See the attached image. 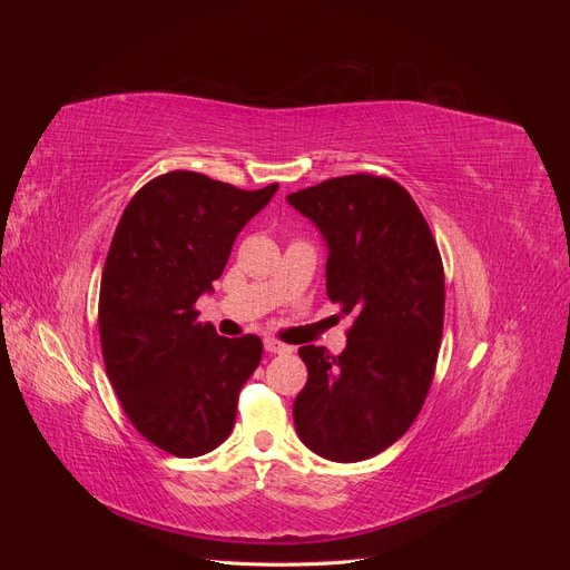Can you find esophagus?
I'll list each match as a JSON object with an SVG mask.
<instances>
[{
    "instance_id": "esophagus-1",
    "label": "esophagus",
    "mask_w": 570,
    "mask_h": 570,
    "mask_svg": "<svg viewBox=\"0 0 570 570\" xmlns=\"http://www.w3.org/2000/svg\"><path fill=\"white\" fill-rule=\"evenodd\" d=\"M264 350L271 352V354H292L289 344H285V342H281V340H275V337H266V340H264Z\"/></svg>"
}]
</instances>
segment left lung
<instances>
[{
	"instance_id": "left-lung-1",
	"label": "left lung",
	"mask_w": 570,
	"mask_h": 570,
	"mask_svg": "<svg viewBox=\"0 0 570 570\" xmlns=\"http://www.w3.org/2000/svg\"><path fill=\"white\" fill-rule=\"evenodd\" d=\"M287 202L323 233L327 297L354 316L342 354L299 347L308 377L292 406L297 435L323 459L364 461L406 433L433 385L442 256L419 204L392 178L340 176Z\"/></svg>"
}]
</instances>
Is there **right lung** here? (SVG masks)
Here are the masks:
<instances>
[{
  "label": "right lung",
  "mask_w": 570,
  "mask_h": 570,
  "mask_svg": "<svg viewBox=\"0 0 570 570\" xmlns=\"http://www.w3.org/2000/svg\"><path fill=\"white\" fill-rule=\"evenodd\" d=\"M275 189L168 170L137 189L116 226L99 287L101 356L128 421L174 456H202L230 435L237 394L262 361V340L220 337L195 304Z\"/></svg>",
  "instance_id": "obj_1"
}]
</instances>
